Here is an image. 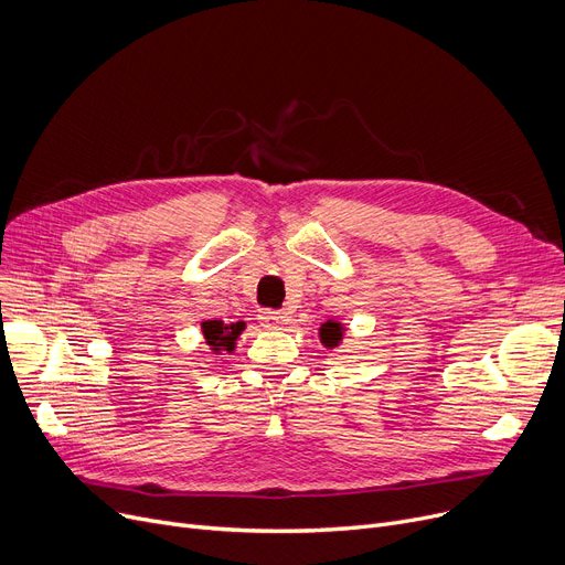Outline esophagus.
<instances>
[{
    "mask_svg": "<svg viewBox=\"0 0 565 565\" xmlns=\"http://www.w3.org/2000/svg\"><path fill=\"white\" fill-rule=\"evenodd\" d=\"M258 320L265 324V328H270V330H281V328H286V324L290 322V316H288V311L263 309V311H258Z\"/></svg>",
    "mask_w": 565,
    "mask_h": 565,
    "instance_id": "obj_1",
    "label": "esophagus"
}]
</instances>
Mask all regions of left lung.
Masks as SVG:
<instances>
[{
  "label": "left lung",
  "mask_w": 565,
  "mask_h": 565,
  "mask_svg": "<svg viewBox=\"0 0 565 565\" xmlns=\"http://www.w3.org/2000/svg\"><path fill=\"white\" fill-rule=\"evenodd\" d=\"M343 337H345V324L339 320H324L318 328V339L328 350L339 348Z\"/></svg>",
  "instance_id": "left-lung-1"
}]
</instances>
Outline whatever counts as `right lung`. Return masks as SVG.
I'll use <instances>...</instances> for the list:
<instances>
[{
  "mask_svg": "<svg viewBox=\"0 0 565 565\" xmlns=\"http://www.w3.org/2000/svg\"><path fill=\"white\" fill-rule=\"evenodd\" d=\"M245 330V322H224V320H203L201 322V332L205 339V345L213 350V354L222 352H233L237 345V339H241Z\"/></svg>",
  "mask_w": 565,
  "mask_h": 565,
  "instance_id": "add662e5",
  "label": "right lung"
}]
</instances>
